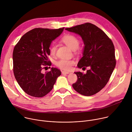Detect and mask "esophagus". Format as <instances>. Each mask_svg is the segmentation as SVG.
Listing matches in <instances>:
<instances>
[{
    "label": "esophagus",
    "instance_id": "esophagus-1",
    "mask_svg": "<svg viewBox=\"0 0 132 132\" xmlns=\"http://www.w3.org/2000/svg\"><path fill=\"white\" fill-rule=\"evenodd\" d=\"M62 73L63 75H66V74H68L70 72H68V71H62Z\"/></svg>",
    "mask_w": 132,
    "mask_h": 132
}]
</instances>
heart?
<instances>
[{"label": "heart", "instance_id": "b5f03b06", "mask_svg": "<svg viewBox=\"0 0 132 132\" xmlns=\"http://www.w3.org/2000/svg\"><path fill=\"white\" fill-rule=\"evenodd\" d=\"M61 40L72 50H76L79 45V40L78 37L73 34H66L62 37ZM49 52L51 55L55 56L57 52L56 45L52 44L49 47ZM75 63V62L73 60L61 59L56 62V65L62 69L69 70Z\"/></svg>", "mask_w": 132, "mask_h": 132}]
</instances>
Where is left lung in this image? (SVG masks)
<instances>
[{
  "instance_id": "obj_1",
  "label": "left lung",
  "mask_w": 132,
  "mask_h": 132,
  "mask_svg": "<svg viewBox=\"0 0 132 132\" xmlns=\"http://www.w3.org/2000/svg\"><path fill=\"white\" fill-rule=\"evenodd\" d=\"M65 30L80 35L85 44L83 57L78 67H90L86 73L78 71L77 81L72 85L77 92L90 96L99 92L109 81L116 65L115 49L108 36L95 24L87 22Z\"/></svg>"
}]
</instances>
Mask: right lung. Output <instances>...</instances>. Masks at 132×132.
<instances>
[{
	"label": "right lung",
	"instance_id": "obj_1",
	"mask_svg": "<svg viewBox=\"0 0 132 132\" xmlns=\"http://www.w3.org/2000/svg\"><path fill=\"white\" fill-rule=\"evenodd\" d=\"M64 29L34 28L24 34L15 45L12 55L14 75L28 95L39 98L45 96L61 75L56 68L52 67L44 73L42 70L51 66L48 57L50 44Z\"/></svg>",
	"mask_w": 132,
	"mask_h": 132
}]
</instances>
